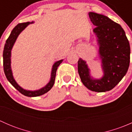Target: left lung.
Returning a JSON list of instances; mask_svg holds the SVG:
<instances>
[{"instance_id":"8db88e82","label":"left lung","mask_w":132,"mask_h":132,"mask_svg":"<svg viewBox=\"0 0 132 132\" xmlns=\"http://www.w3.org/2000/svg\"><path fill=\"white\" fill-rule=\"evenodd\" d=\"M90 20L96 28L93 32L99 46L98 54L103 75L94 78L86 61L80 58L78 72L83 84L93 91L102 93L114 88L127 73L130 65V46L120 25L106 16L89 12Z\"/></svg>"}]
</instances>
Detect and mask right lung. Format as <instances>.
Wrapping results in <instances>:
<instances>
[{"label":"right lung","instance_id":"right-lung-1","mask_svg":"<svg viewBox=\"0 0 132 132\" xmlns=\"http://www.w3.org/2000/svg\"><path fill=\"white\" fill-rule=\"evenodd\" d=\"M32 22H26V23H19L13 29V30L11 32L9 38L6 41V44L4 45L3 51V66H4V71L5 75L7 78V80L11 84L12 86L16 89L20 93H22L23 95L29 97H36L39 96L43 95L45 93H47L48 91H50L53 87L55 82V75H56V71L57 70L58 66L62 63L63 59L59 60L57 61L53 64L52 68L51 71V77H50V80L48 83L44 86L42 88L39 89L38 90H35V91H30V90H26L22 88V87L19 86L14 80V77L13 75V72L11 70V50L13 47V45L15 43L16 40L18 37L19 34L23 31V30L30 23H33Z\"/></svg>","mask_w":132,"mask_h":132}]
</instances>
